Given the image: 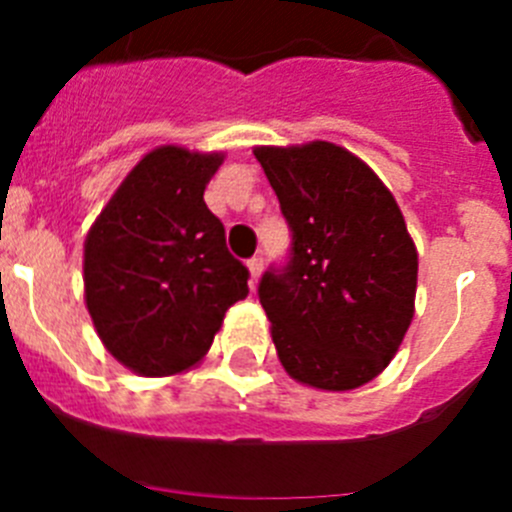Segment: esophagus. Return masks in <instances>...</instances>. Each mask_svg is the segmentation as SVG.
Wrapping results in <instances>:
<instances>
[{
  "label": "esophagus",
  "instance_id": "1",
  "mask_svg": "<svg viewBox=\"0 0 512 512\" xmlns=\"http://www.w3.org/2000/svg\"><path fill=\"white\" fill-rule=\"evenodd\" d=\"M248 271H251V282H256V279L261 277V271H264V259H261V256L248 259Z\"/></svg>",
  "mask_w": 512,
  "mask_h": 512
}]
</instances>
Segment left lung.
<instances>
[{
    "mask_svg": "<svg viewBox=\"0 0 512 512\" xmlns=\"http://www.w3.org/2000/svg\"><path fill=\"white\" fill-rule=\"evenodd\" d=\"M253 156L292 230L287 264L259 282L279 361L318 390L372 382L415 312L418 251L395 197L361 158L325 140Z\"/></svg>",
    "mask_w": 512,
    "mask_h": 512,
    "instance_id": "left-lung-1",
    "label": "left lung"
}]
</instances>
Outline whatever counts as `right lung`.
Segmentation results:
<instances>
[{
	"label": "right lung",
	"instance_id": "1",
	"mask_svg": "<svg viewBox=\"0 0 512 512\" xmlns=\"http://www.w3.org/2000/svg\"><path fill=\"white\" fill-rule=\"evenodd\" d=\"M223 153L161 146L140 158L84 243V297L104 348L143 377L194 366L248 295L205 187Z\"/></svg>",
	"mask_w": 512,
	"mask_h": 512
}]
</instances>
